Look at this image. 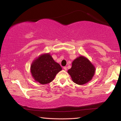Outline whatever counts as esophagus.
Segmentation results:
<instances>
[{"label": "esophagus", "instance_id": "34e87169", "mask_svg": "<svg viewBox=\"0 0 121 121\" xmlns=\"http://www.w3.org/2000/svg\"><path fill=\"white\" fill-rule=\"evenodd\" d=\"M63 69L65 70H67V67H63Z\"/></svg>", "mask_w": 121, "mask_h": 121}]
</instances>
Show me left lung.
<instances>
[{
  "instance_id": "8db88e82",
  "label": "left lung",
  "mask_w": 121,
  "mask_h": 121,
  "mask_svg": "<svg viewBox=\"0 0 121 121\" xmlns=\"http://www.w3.org/2000/svg\"><path fill=\"white\" fill-rule=\"evenodd\" d=\"M72 80L77 84L83 85L91 81L95 73V68L87 58L79 56L72 63L68 70Z\"/></svg>"
}]
</instances>
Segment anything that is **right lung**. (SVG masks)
<instances>
[{"label":"right lung","instance_id":"1","mask_svg":"<svg viewBox=\"0 0 121 121\" xmlns=\"http://www.w3.org/2000/svg\"><path fill=\"white\" fill-rule=\"evenodd\" d=\"M62 68L55 62L50 54H43L34 61L31 66V73L35 80L42 84L52 82Z\"/></svg>","mask_w":121,"mask_h":121}]
</instances>
